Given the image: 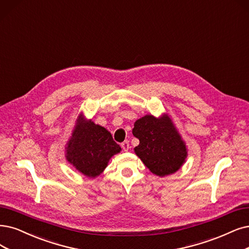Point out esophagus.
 Masks as SVG:
<instances>
[{
    "label": "esophagus",
    "mask_w": 249,
    "mask_h": 249,
    "mask_svg": "<svg viewBox=\"0 0 249 249\" xmlns=\"http://www.w3.org/2000/svg\"><path fill=\"white\" fill-rule=\"evenodd\" d=\"M121 148L123 149V151H124V152H127L128 150H129V148H130L129 142H128V141H125V142H123L121 143Z\"/></svg>",
    "instance_id": "34e87169"
}]
</instances>
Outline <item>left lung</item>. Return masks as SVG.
<instances>
[{"instance_id": "1", "label": "left lung", "mask_w": 249, "mask_h": 249, "mask_svg": "<svg viewBox=\"0 0 249 249\" xmlns=\"http://www.w3.org/2000/svg\"><path fill=\"white\" fill-rule=\"evenodd\" d=\"M132 133L140 140L135 154L156 176L174 173L185 162L186 144L168 117L157 119L146 115L134 123Z\"/></svg>"}]
</instances>
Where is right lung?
Returning <instances> with one entry per match:
<instances>
[{
    "label": "right lung",
    "mask_w": 249,
    "mask_h": 249,
    "mask_svg": "<svg viewBox=\"0 0 249 249\" xmlns=\"http://www.w3.org/2000/svg\"><path fill=\"white\" fill-rule=\"evenodd\" d=\"M76 130L68 143L67 159L88 178H95L104 171L112 156L121 151L112 134L106 128L86 122L79 117Z\"/></svg>",
    "instance_id": "obj_1"
}]
</instances>
